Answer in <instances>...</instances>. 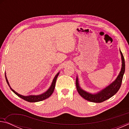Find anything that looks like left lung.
Returning <instances> with one entry per match:
<instances>
[{
    "mask_svg": "<svg viewBox=\"0 0 129 129\" xmlns=\"http://www.w3.org/2000/svg\"><path fill=\"white\" fill-rule=\"evenodd\" d=\"M120 53L121 54L122 58V68L121 72L118 76L117 78H116L114 82L112 83L110 85H109L108 86H107L106 88L104 89L101 91L97 94H90L89 93L86 92V91L83 90L79 86L78 84V78L76 81V85L77 90L78 93L82 97L84 98L87 101L95 102V103H100L106 100H108L113 97L115 94L117 93V91L119 90L120 87L121 86L122 79H123V76L125 73V59H124V57L123 56L122 52L120 51Z\"/></svg>",
    "mask_w": 129,
    "mask_h": 129,
    "instance_id": "obj_1",
    "label": "left lung"
}]
</instances>
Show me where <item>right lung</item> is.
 Wrapping results in <instances>:
<instances>
[{
    "mask_svg": "<svg viewBox=\"0 0 129 129\" xmlns=\"http://www.w3.org/2000/svg\"><path fill=\"white\" fill-rule=\"evenodd\" d=\"M58 74H59V73H58L57 74L55 77H54L53 81H52L51 87H50L49 89L46 91V92H45L44 93H43V94H40V95H28V96H24V95H20L17 93H16L15 90H13V89L11 88L10 86L9 83H8V80L7 79V77H6V75H5V76H6V81H7L8 86H10V89H11V90L15 94H16L17 96H18V97H20L21 99H23L24 100H25V101H27L29 102H39V101H43V100H44L45 99H47L52 95V94L53 93V91H54V88H55L56 81L57 78V76L58 75Z\"/></svg>",
    "mask_w": 129,
    "mask_h": 129,
    "instance_id": "1",
    "label": "right lung"
}]
</instances>
